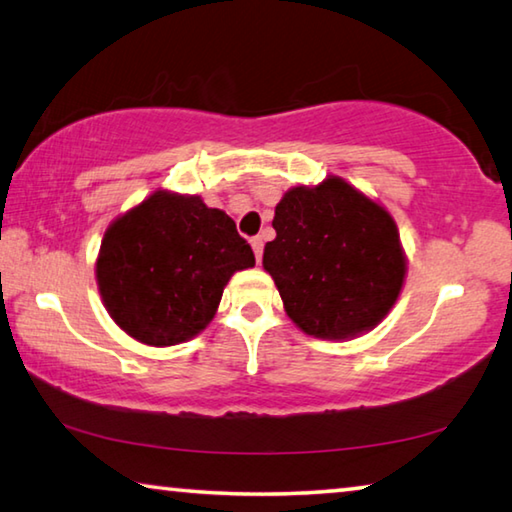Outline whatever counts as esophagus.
<instances>
[{"label": "esophagus", "instance_id": "obj_1", "mask_svg": "<svg viewBox=\"0 0 512 512\" xmlns=\"http://www.w3.org/2000/svg\"><path fill=\"white\" fill-rule=\"evenodd\" d=\"M250 246H253V253H255V257H257V262H262L264 239H262V237H253V239H250Z\"/></svg>", "mask_w": 512, "mask_h": 512}]
</instances>
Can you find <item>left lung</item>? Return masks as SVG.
<instances>
[{"label":"left lung","mask_w":512,"mask_h":512,"mask_svg":"<svg viewBox=\"0 0 512 512\" xmlns=\"http://www.w3.org/2000/svg\"><path fill=\"white\" fill-rule=\"evenodd\" d=\"M264 271L302 332L341 341L368 332L400 296L406 257L386 207L339 176L291 187L275 207Z\"/></svg>","instance_id":"left-lung-1"}]
</instances>
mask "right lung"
<instances>
[{
    "instance_id": "1",
    "label": "right lung",
    "mask_w": 512,
    "mask_h": 512,
    "mask_svg": "<svg viewBox=\"0 0 512 512\" xmlns=\"http://www.w3.org/2000/svg\"><path fill=\"white\" fill-rule=\"evenodd\" d=\"M255 266L235 221L201 196L158 189L108 225L97 284L110 318L140 343L164 348L210 325L225 284Z\"/></svg>"
}]
</instances>
